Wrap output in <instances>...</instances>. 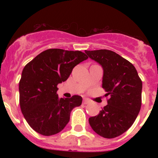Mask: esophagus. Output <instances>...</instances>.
<instances>
[{"instance_id":"1","label":"esophagus","mask_w":158,"mask_h":158,"mask_svg":"<svg viewBox=\"0 0 158 158\" xmlns=\"http://www.w3.org/2000/svg\"><path fill=\"white\" fill-rule=\"evenodd\" d=\"M88 103H90V101L87 99H84V100H83V104L86 105V104H88Z\"/></svg>"}]
</instances>
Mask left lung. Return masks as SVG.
Segmentation results:
<instances>
[{
  "instance_id": "8db88e82",
  "label": "left lung",
  "mask_w": 158,
  "mask_h": 158,
  "mask_svg": "<svg viewBox=\"0 0 158 158\" xmlns=\"http://www.w3.org/2000/svg\"><path fill=\"white\" fill-rule=\"evenodd\" d=\"M103 68L102 88L110 95L108 105L89 118L97 135L114 138L126 132L138 115L142 102V81L131 62L108 50H85Z\"/></svg>"
}]
</instances>
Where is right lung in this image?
<instances>
[{
	"instance_id": "right-lung-1",
	"label": "right lung",
	"mask_w": 158,
	"mask_h": 158,
	"mask_svg": "<svg viewBox=\"0 0 158 158\" xmlns=\"http://www.w3.org/2000/svg\"><path fill=\"white\" fill-rule=\"evenodd\" d=\"M88 59L81 51L49 49L23 68L19 81L20 107L34 131L50 136L64 129L70 112L81 106L82 98H59L57 85L68 79L76 65Z\"/></svg>"
}]
</instances>
